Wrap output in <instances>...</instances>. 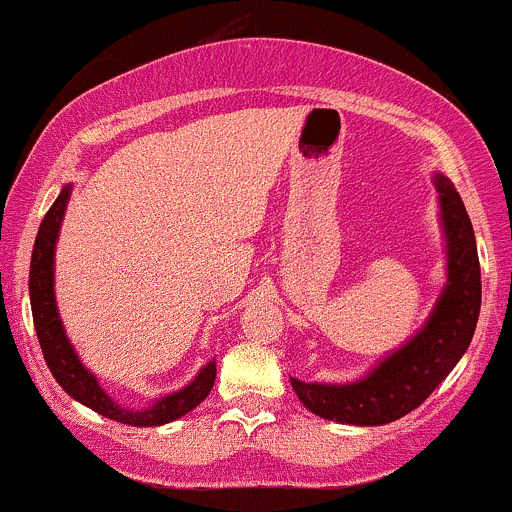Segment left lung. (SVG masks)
Segmentation results:
<instances>
[{
  "label": "left lung",
  "mask_w": 512,
  "mask_h": 512,
  "mask_svg": "<svg viewBox=\"0 0 512 512\" xmlns=\"http://www.w3.org/2000/svg\"><path fill=\"white\" fill-rule=\"evenodd\" d=\"M447 236V288L425 327L383 359L366 378L344 386L290 378L300 403L342 425H386L425 403L469 349L481 312V266L476 236L452 180L434 173Z\"/></svg>",
  "instance_id": "1"
}]
</instances>
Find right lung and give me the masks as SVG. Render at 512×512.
Here are the masks:
<instances>
[{
  "label": "right lung",
  "instance_id": "1",
  "mask_svg": "<svg viewBox=\"0 0 512 512\" xmlns=\"http://www.w3.org/2000/svg\"><path fill=\"white\" fill-rule=\"evenodd\" d=\"M70 192H73V185H65L60 190L58 200L51 205V210L46 212L41 227H38L34 254H31V312H34V327L38 334V344L43 349V359H46L48 368H51L53 378H56L60 388L70 398H75L90 410L109 417V420H117L122 425L134 427H156L178 420V417H183L185 412L197 408L210 395L214 378H217V364H214V359L183 390H175V393L166 395V398H158L146 410H131L122 408V405L109 398L107 390L82 366L78 354H75V349L68 342V334H65L63 322H60L58 315L56 293H53V273H56L53 271V256H56L60 222H63Z\"/></svg>",
  "mask_w": 512,
  "mask_h": 512
}]
</instances>
